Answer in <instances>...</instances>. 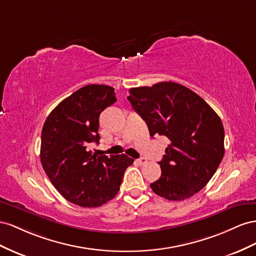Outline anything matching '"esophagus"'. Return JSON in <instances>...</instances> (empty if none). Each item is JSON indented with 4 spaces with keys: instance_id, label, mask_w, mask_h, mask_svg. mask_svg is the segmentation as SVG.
I'll return each mask as SVG.
<instances>
[{
    "instance_id": "34e87169",
    "label": "esophagus",
    "mask_w": 256,
    "mask_h": 256,
    "mask_svg": "<svg viewBox=\"0 0 256 256\" xmlns=\"http://www.w3.org/2000/svg\"><path fill=\"white\" fill-rule=\"evenodd\" d=\"M136 162L140 165H144V163H147V160H146L144 158H137Z\"/></svg>"
}]
</instances>
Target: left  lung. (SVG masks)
Masks as SVG:
<instances>
[{
	"mask_svg": "<svg viewBox=\"0 0 256 256\" xmlns=\"http://www.w3.org/2000/svg\"><path fill=\"white\" fill-rule=\"evenodd\" d=\"M134 110L150 136L170 140L152 191L168 200H184L212 178L224 156V128L216 112L188 88L172 82L130 88Z\"/></svg>",
	"mask_w": 256,
	"mask_h": 256,
	"instance_id": "left-lung-1",
	"label": "left lung"
}]
</instances>
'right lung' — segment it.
Instances as JSON below:
<instances>
[{
	"label": "right lung",
	"mask_w": 256,
	"mask_h": 256,
	"mask_svg": "<svg viewBox=\"0 0 256 256\" xmlns=\"http://www.w3.org/2000/svg\"><path fill=\"white\" fill-rule=\"evenodd\" d=\"M116 102L114 89L82 86L63 100L44 123L40 162L51 184L65 200L82 207H98L120 190L134 160L126 154L96 156L88 146L100 140V114Z\"/></svg>",
	"instance_id": "add662e5"
}]
</instances>
